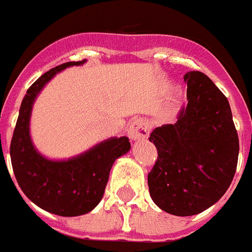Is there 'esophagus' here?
I'll return each mask as SVG.
<instances>
[{
  "mask_svg": "<svg viewBox=\"0 0 252 252\" xmlns=\"http://www.w3.org/2000/svg\"><path fill=\"white\" fill-rule=\"evenodd\" d=\"M128 138L131 140H139V139H144L148 136L150 130H148V125L142 118H136L127 127Z\"/></svg>",
  "mask_w": 252,
  "mask_h": 252,
  "instance_id": "34e87169",
  "label": "esophagus"
}]
</instances>
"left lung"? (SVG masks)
I'll return each instance as SVG.
<instances>
[{"label": "left lung", "mask_w": 252, "mask_h": 252, "mask_svg": "<svg viewBox=\"0 0 252 252\" xmlns=\"http://www.w3.org/2000/svg\"><path fill=\"white\" fill-rule=\"evenodd\" d=\"M187 106L174 125L156 127L150 140L158 160L148 173L152 200L176 216L213 206L230 186L239 140L226 96L206 74L187 72Z\"/></svg>", "instance_id": "1"}]
</instances>
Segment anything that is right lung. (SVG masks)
<instances>
[{"instance_id": "right-lung-1", "label": "right lung", "mask_w": 252, "mask_h": 252, "mask_svg": "<svg viewBox=\"0 0 252 252\" xmlns=\"http://www.w3.org/2000/svg\"><path fill=\"white\" fill-rule=\"evenodd\" d=\"M82 61L66 62L40 76L22 101L10 144L14 174L24 195L40 208L60 216H79L101 200L117 158L130 150L128 138H114L69 161H50L36 152L30 138V116L36 94L54 74Z\"/></svg>"}]
</instances>
